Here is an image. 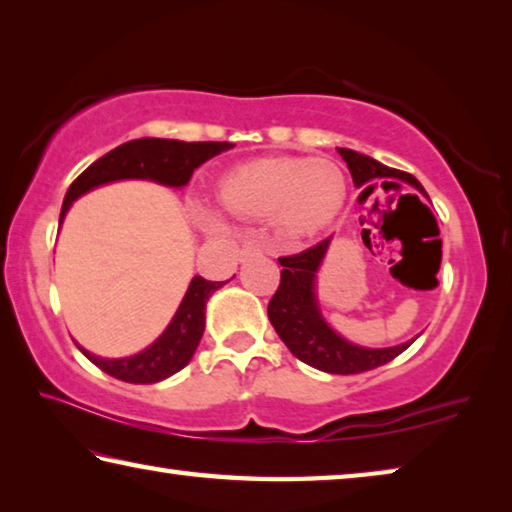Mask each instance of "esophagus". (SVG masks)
Returning a JSON list of instances; mask_svg holds the SVG:
<instances>
[{
    "label": "esophagus",
    "mask_w": 512,
    "mask_h": 512,
    "mask_svg": "<svg viewBox=\"0 0 512 512\" xmlns=\"http://www.w3.org/2000/svg\"><path fill=\"white\" fill-rule=\"evenodd\" d=\"M257 253H262V246H259L257 241H246V244L239 248V257L241 259H246L250 255H257Z\"/></svg>",
    "instance_id": "34e87169"
}]
</instances>
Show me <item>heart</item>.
<instances>
[{
    "mask_svg": "<svg viewBox=\"0 0 512 512\" xmlns=\"http://www.w3.org/2000/svg\"><path fill=\"white\" fill-rule=\"evenodd\" d=\"M225 210L246 219H271L291 239L327 228L348 196L341 164L327 158H266L241 164L221 180ZM216 223L214 216H205Z\"/></svg>",
    "mask_w": 512,
    "mask_h": 512,
    "instance_id": "obj_1",
    "label": "heart"
}]
</instances>
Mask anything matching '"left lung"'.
<instances>
[{
  "label": "left lung",
  "instance_id": "8db88e82",
  "mask_svg": "<svg viewBox=\"0 0 512 512\" xmlns=\"http://www.w3.org/2000/svg\"><path fill=\"white\" fill-rule=\"evenodd\" d=\"M341 158L348 162L354 185L361 187L379 178H400L404 183L413 185L420 194L427 196L424 187L415 180L411 173L391 169L386 164L368 158V155L339 149ZM332 237L320 241V244L302 250L298 255L280 257L277 262L282 266L280 287L268 302V320L280 334L284 345L293 352V357L305 361L307 366L318 368L332 375H357L372 368L384 366L393 361L397 354H402L411 343L395 345V348H359L348 343L325 323L323 314L318 309L314 282L318 266L323 262L327 246Z\"/></svg>",
  "mask_w": 512,
  "mask_h": 512
}]
</instances>
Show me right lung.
I'll return each instance as SVG.
<instances>
[{
    "mask_svg": "<svg viewBox=\"0 0 512 512\" xmlns=\"http://www.w3.org/2000/svg\"><path fill=\"white\" fill-rule=\"evenodd\" d=\"M232 146L235 144L230 142H180L158 140V137H142V140L121 144L97 162H92L69 185L63 210H60V223H63L69 205L94 187L126 178H142L169 187H185L194 169L214 158V155L232 149ZM221 287L223 282H210L196 275L169 327L164 329L158 341L151 343L140 354L126 359H101L88 350H79L94 366L108 372L110 377L128 381V384H155V381L167 379L192 361L205 329V302Z\"/></svg>",
    "mask_w": 512,
    "mask_h": 512,
    "instance_id": "obj_1",
    "label": "right lung"
}]
</instances>
